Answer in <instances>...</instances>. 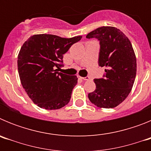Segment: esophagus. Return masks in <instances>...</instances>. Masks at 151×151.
I'll use <instances>...</instances> for the list:
<instances>
[{
	"mask_svg": "<svg viewBox=\"0 0 151 151\" xmlns=\"http://www.w3.org/2000/svg\"><path fill=\"white\" fill-rule=\"evenodd\" d=\"M80 78H82V79L85 80V81H87V80L90 79V77H88V76H86V77H80Z\"/></svg>",
	"mask_w": 151,
	"mask_h": 151,
	"instance_id": "esophagus-1",
	"label": "esophagus"
}]
</instances>
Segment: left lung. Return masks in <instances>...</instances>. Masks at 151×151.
<instances>
[{
  "instance_id": "8db88e82",
  "label": "left lung",
  "mask_w": 151,
  "mask_h": 151,
  "mask_svg": "<svg viewBox=\"0 0 151 151\" xmlns=\"http://www.w3.org/2000/svg\"><path fill=\"white\" fill-rule=\"evenodd\" d=\"M100 41L98 64L105 66L104 78L94 79L96 89L88 94L92 104L100 108H113L120 104L132 91L137 63L132 45L119 29L102 26L86 35Z\"/></svg>"
}]
</instances>
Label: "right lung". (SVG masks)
Returning <instances> with one entry per match:
<instances>
[{
    "label": "right lung",
    "mask_w": 151,
    "mask_h": 151,
    "mask_svg": "<svg viewBox=\"0 0 151 151\" xmlns=\"http://www.w3.org/2000/svg\"><path fill=\"white\" fill-rule=\"evenodd\" d=\"M81 38L34 35L22 45L17 60L19 76L29 97L39 107L57 110L69 102L78 78L58 69L63 66V54Z\"/></svg>",
    "instance_id": "obj_1"
}]
</instances>
